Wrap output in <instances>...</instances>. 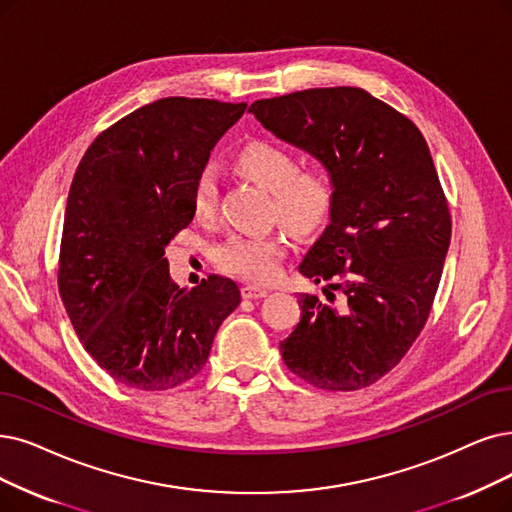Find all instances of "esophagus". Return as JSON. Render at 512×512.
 I'll use <instances>...</instances> for the list:
<instances>
[{"mask_svg":"<svg viewBox=\"0 0 512 512\" xmlns=\"http://www.w3.org/2000/svg\"><path fill=\"white\" fill-rule=\"evenodd\" d=\"M269 294V290L267 288H258V285H243L241 288V296L245 298V300H258V298H264Z\"/></svg>","mask_w":512,"mask_h":512,"instance_id":"obj_1","label":"esophagus"}]
</instances>
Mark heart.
<instances>
[{
  "label": "heart",
  "mask_w": 512,
  "mask_h": 512,
  "mask_svg": "<svg viewBox=\"0 0 512 512\" xmlns=\"http://www.w3.org/2000/svg\"><path fill=\"white\" fill-rule=\"evenodd\" d=\"M235 168L262 189L273 193L275 214L296 233H311L330 214L334 178L321 161L298 166L296 153L273 140H250L235 155ZM193 214L210 222L218 210V180L203 170L193 185ZM288 250L283 233L235 235L216 250V264L235 277L252 283H271L281 273V258Z\"/></svg>",
  "instance_id": "obj_1"
}]
</instances>
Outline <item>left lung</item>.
Here are the masks:
<instances>
[{"instance_id": "1", "label": "left lung", "mask_w": 512, "mask_h": 512, "mask_svg": "<svg viewBox=\"0 0 512 512\" xmlns=\"http://www.w3.org/2000/svg\"><path fill=\"white\" fill-rule=\"evenodd\" d=\"M248 111L334 178L330 224L298 267L327 281L330 304L300 294V323L281 357L323 391L370 386L422 332L452 239L431 151L410 119L361 88L262 98ZM332 289L343 292L338 305Z\"/></svg>"}]
</instances>
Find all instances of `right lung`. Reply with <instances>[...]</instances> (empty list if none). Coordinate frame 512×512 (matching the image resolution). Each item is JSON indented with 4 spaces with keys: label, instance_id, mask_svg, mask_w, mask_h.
Instances as JSON below:
<instances>
[{
    "label": "right lung",
    "instance_id": "obj_1",
    "mask_svg": "<svg viewBox=\"0 0 512 512\" xmlns=\"http://www.w3.org/2000/svg\"><path fill=\"white\" fill-rule=\"evenodd\" d=\"M245 107L161 98L102 132L79 161L58 290L84 349L121 384L166 391L191 380L241 302L227 277L178 288L163 254L193 220L195 180Z\"/></svg>",
    "mask_w": 512,
    "mask_h": 512
}]
</instances>
